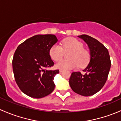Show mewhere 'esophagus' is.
Wrapping results in <instances>:
<instances>
[{
    "label": "esophagus",
    "mask_w": 121,
    "mask_h": 121,
    "mask_svg": "<svg viewBox=\"0 0 121 121\" xmlns=\"http://www.w3.org/2000/svg\"><path fill=\"white\" fill-rule=\"evenodd\" d=\"M59 72H60V73H61V72H63V70H62V69H60V70H59Z\"/></svg>",
    "instance_id": "1"
}]
</instances>
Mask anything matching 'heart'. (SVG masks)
<instances>
[{
    "label": "heart",
    "instance_id": "obj_1",
    "mask_svg": "<svg viewBox=\"0 0 121 121\" xmlns=\"http://www.w3.org/2000/svg\"><path fill=\"white\" fill-rule=\"evenodd\" d=\"M83 43L75 38H69L63 41L60 45L54 44L50 48L49 54L52 59L58 61L64 56L65 52H71L69 60L62 59L56 65L57 68L62 70H70L78 66H86L90 60V53L84 49Z\"/></svg>",
    "mask_w": 121,
    "mask_h": 121
}]
</instances>
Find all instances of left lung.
<instances>
[{
	"instance_id": "left-lung-1",
	"label": "left lung",
	"mask_w": 121,
	"mask_h": 121,
	"mask_svg": "<svg viewBox=\"0 0 121 121\" xmlns=\"http://www.w3.org/2000/svg\"><path fill=\"white\" fill-rule=\"evenodd\" d=\"M88 45L90 51V60L83 70L73 72L69 79L72 90L83 96H90L99 91L105 84L111 68V60L108 49L95 38L87 35L78 36Z\"/></svg>"
}]
</instances>
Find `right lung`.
Here are the masks:
<instances>
[{"label":"right lung","mask_w":121,"mask_h":121,"mask_svg":"<svg viewBox=\"0 0 121 121\" xmlns=\"http://www.w3.org/2000/svg\"><path fill=\"white\" fill-rule=\"evenodd\" d=\"M57 41L54 35H36L17 47L12 61L13 70L16 83L26 95L41 98L54 90L53 79L59 70L47 69L54 65L49 51Z\"/></svg>","instance_id":"add662e5"}]
</instances>
